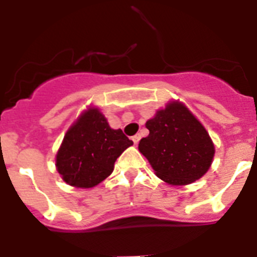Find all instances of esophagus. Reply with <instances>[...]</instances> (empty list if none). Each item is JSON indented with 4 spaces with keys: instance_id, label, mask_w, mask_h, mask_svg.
<instances>
[{
    "instance_id": "1",
    "label": "esophagus",
    "mask_w": 257,
    "mask_h": 257,
    "mask_svg": "<svg viewBox=\"0 0 257 257\" xmlns=\"http://www.w3.org/2000/svg\"><path fill=\"white\" fill-rule=\"evenodd\" d=\"M139 140H140V134H136V135L133 136L134 144H138V143H139Z\"/></svg>"
}]
</instances>
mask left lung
Wrapping results in <instances>:
<instances>
[{
    "label": "left lung",
    "mask_w": 257,
    "mask_h": 257,
    "mask_svg": "<svg viewBox=\"0 0 257 257\" xmlns=\"http://www.w3.org/2000/svg\"><path fill=\"white\" fill-rule=\"evenodd\" d=\"M149 135L139 151L156 175L171 185H187L210 169L215 147L206 128L179 101H171L145 123Z\"/></svg>",
    "instance_id": "left-lung-1"
}]
</instances>
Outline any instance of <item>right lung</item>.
<instances>
[{
    "label": "right lung",
    "mask_w": 257,
    "mask_h": 257,
    "mask_svg": "<svg viewBox=\"0 0 257 257\" xmlns=\"http://www.w3.org/2000/svg\"><path fill=\"white\" fill-rule=\"evenodd\" d=\"M133 144L122 130L110 128L99 109L88 108L65 134L56 169L72 187L92 188L112 174L115 160Z\"/></svg>",
    "instance_id": "obj_1"
}]
</instances>
